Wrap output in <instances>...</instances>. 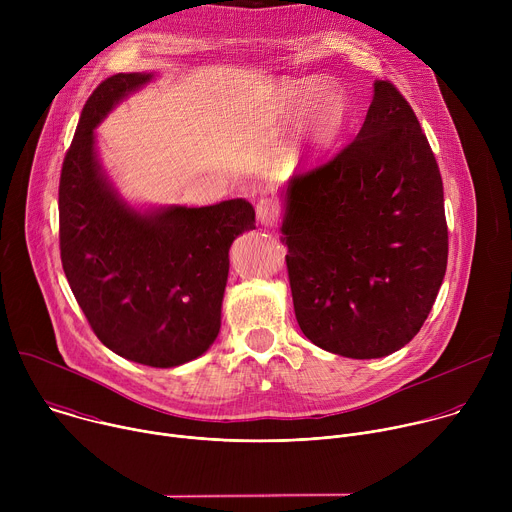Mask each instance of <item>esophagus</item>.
I'll list each match as a JSON object with an SVG mask.
<instances>
[{
    "label": "esophagus",
    "mask_w": 512,
    "mask_h": 512,
    "mask_svg": "<svg viewBox=\"0 0 512 512\" xmlns=\"http://www.w3.org/2000/svg\"><path fill=\"white\" fill-rule=\"evenodd\" d=\"M277 216H279V210L271 200H261L257 204V218L261 221V225L273 227L277 223Z\"/></svg>",
    "instance_id": "34e87169"
}]
</instances>
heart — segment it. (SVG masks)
I'll return each mask as SVG.
<instances>
[{"label": "heart", "instance_id": "heart-1", "mask_svg": "<svg viewBox=\"0 0 512 512\" xmlns=\"http://www.w3.org/2000/svg\"><path fill=\"white\" fill-rule=\"evenodd\" d=\"M273 113L279 121H300V137L291 158L318 154L340 139L352 115L348 93L336 83L316 79H287L273 95Z\"/></svg>", "mask_w": 512, "mask_h": 512}]
</instances>
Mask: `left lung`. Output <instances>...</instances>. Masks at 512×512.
Instances as JSON below:
<instances>
[{"mask_svg":"<svg viewBox=\"0 0 512 512\" xmlns=\"http://www.w3.org/2000/svg\"><path fill=\"white\" fill-rule=\"evenodd\" d=\"M285 265L302 332L379 358L423 326L448 265L444 184L399 89L375 83L358 135L285 190Z\"/></svg>","mask_w":512,"mask_h":512,"instance_id":"obj_1","label":"left lung"}]
</instances>
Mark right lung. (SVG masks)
<instances>
[{
    "instance_id": "obj_1",
    "label": "right lung",
    "mask_w": 512,
    "mask_h": 512,
    "mask_svg": "<svg viewBox=\"0 0 512 512\" xmlns=\"http://www.w3.org/2000/svg\"><path fill=\"white\" fill-rule=\"evenodd\" d=\"M152 75L105 79L87 99L62 162L60 259L91 330L115 354L170 369L214 342L229 275L231 243L255 229L247 200L141 214L105 182L97 123Z\"/></svg>"
}]
</instances>
